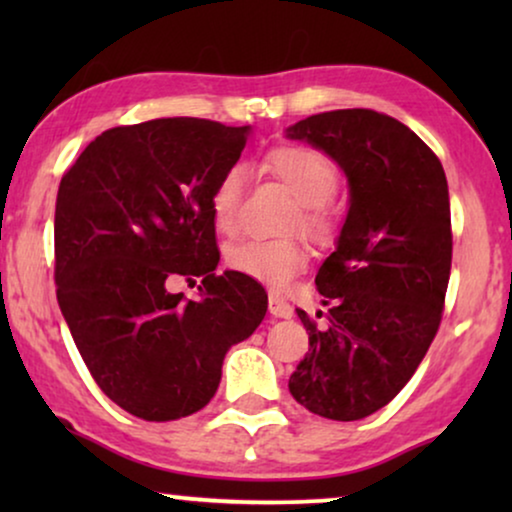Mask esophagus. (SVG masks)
<instances>
[{"label": "esophagus", "mask_w": 512, "mask_h": 512, "mask_svg": "<svg viewBox=\"0 0 512 512\" xmlns=\"http://www.w3.org/2000/svg\"><path fill=\"white\" fill-rule=\"evenodd\" d=\"M268 310H270V314L275 319H289V317H293V307L286 303L284 298H279V296H270Z\"/></svg>", "instance_id": "34e87169"}]
</instances>
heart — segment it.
<instances>
[{"label":"heart","mask_w":512,"mask_h":512,"mask_svg":"<svg viewBox=\"0 0 512 512\" xmlns=\"http://www.w3.org/2000/svg\"><path fill=\"white\" fill-rule=\"evenodd\" d=\"M268 167L300 202L296 219L300 228L314 237H326L331 230V214H328L326 202L338 188V172L331 160L307 146H279L268 156ZM244 179H247L244 167L233 165L221 174L212 188L209 209H212L214 226L221 233H233L240 221ZM226 263L240 275L268 284L272 289H282L307 265V251L298 240L251 237V240L230 244Z\"/></svg>","instance_id":"obj_1"}]
</instances>
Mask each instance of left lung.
<instances>
[{
	"instance_id": "8db88e82",
	"label": "left lung",
	"mask_w": 512,
	"mask_h": 512,
	"mask_svg": "<svg viewBox=\"0 0 512 512\" xmlns=\"http://www.w3.org/2000/svg\"><path fill=\"white\" fill-rule=\"evenodd\" d=\"M286 137L324 151L349 184L338 244L314 279L326 321L296 310L310 349L289 391L314 415L354 422L408 384L436 338L452 265L445 170L408 125L373 109L310 116Z\"/></svg>"
}]
</instances>
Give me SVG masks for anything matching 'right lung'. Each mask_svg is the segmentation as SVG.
I'll return each instance as SVG.
<instances>
[{"mask_svg":"<svg viewBox=\"0 0 512 512\" xmlns=\"http://www.w3.org/2000/svg\"><path fill=\"white\" fill-rule=\"evenodd\" d=\"M251 125L156 118L95 137L55 202L58 305L104 394L146 422L188 417L212 401L226 352L268 312L247 275H216L209 198L240 160ZM203 277L200 301L169 284Z\"/></svg>","mask_w":512,"mask_h":512,"instance_id":"obj_1","label":"right lung"}]
</instances>
